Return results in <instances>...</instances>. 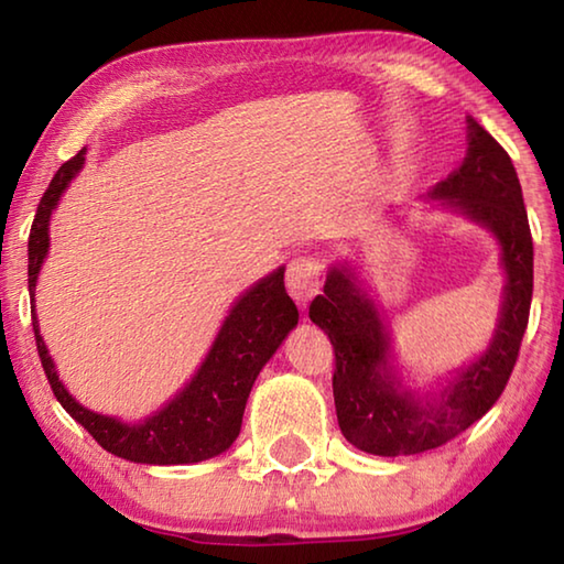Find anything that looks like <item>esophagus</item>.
Wrapping results in <instances>:
<instances>
[{
	"label": "esophagus",
	"instance_id": "34e87169",
	"mask_svg": "<svg viewBox=\"0 0 564 564\" xmlns=\"http://www.w3.org/2000/svg\"><path fill=\"white\" fill-rule=\"evenodd\" d=\"M321 271L323 265L313 256H299L289 263V273H285V285H289V293L299 303L311 301L313 295L321 289Z\"/></svg>",
	"mask_w": 564,
	"mask_h": 564
}]
</instances>
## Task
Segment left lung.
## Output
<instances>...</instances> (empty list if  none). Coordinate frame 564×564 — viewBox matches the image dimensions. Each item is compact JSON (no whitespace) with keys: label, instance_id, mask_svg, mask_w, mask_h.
Masks as SVG:
<instances>
[{"label":"left lung","instance_id":"obj_1","mask_svg":"<svg viewBox=\"0 0 564 564\" xmlns=\"http://www.w3.org/2000/svg\"><path fill=\"white\" fill-rule=\"evenodd\" d=\"M427 198L490 228L502 248L508 283L498 328L488 350L457 370L437 393L420 395L400 386L390 358V336L376 303L352 269L333 265L308 308L336 352L333 398L340 433L362 453L415 455L441 447L477 423L502 395L518 360L532 303V234L512 161L498 141L467 117V154L460 169Z\"/></svg>","mask_w":564,"mask_h":564}]
</instances>
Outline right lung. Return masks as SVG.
I'll use <instances>...</instances> for the list:
<instances>
[{
  "label": "right lung",
  "instance_id": "add662e5",
  "mask_svg": "<svg viewBox=\"0 0 564 564\" xmlns=\"http://www.w3.org/2000/svg\"><path fill=\"white\" fill-rule=\"evenodd\" d=\"M84 166V149L56 171L44 191L30 231V295L42 263L50 251V216L59 204L64 188ZM299 323V308L285 293L283 269L253 283L228 313L221 330L208 350L202 368L181 393L159 413L137 425L99 415L76 403L56 376L54 360L40 336V323L32 318L36 350L56 400L76 423L84 425L104 451L131 463L186 465L221 455L241 433L246 400L283 338Z\"/></svg>",
  "mask_w": 564,
  "mask_h": 564
}]
</instances>
